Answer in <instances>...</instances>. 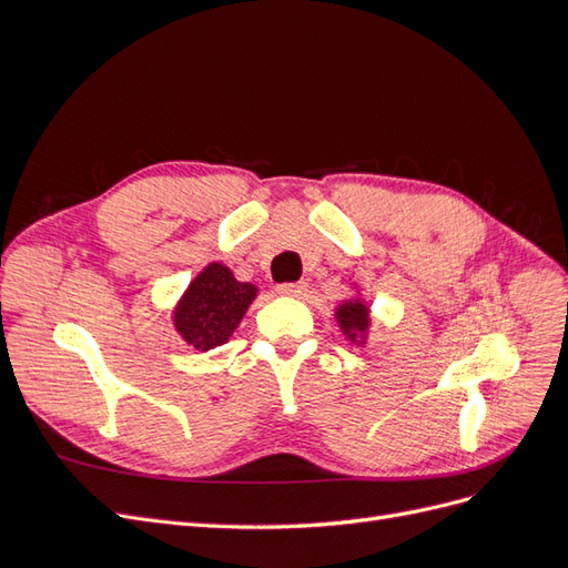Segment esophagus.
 <instances>
[{
    "instance_id": "1",
    "label": "esophagus",
    "mask_w": 568,
    "mask_h": 568,
    "mask_svg": "<svg viewBox=\"0 0 568 568\" xmlns=\"http://www.w3.org/2000/svg\"><path fill=\"white\" fill-rule=\"evenodd\" d=\"M307 284L305 282H294V284H280L277 286V294L280 296H288V298H301L305 296Z\"/></svg>"
}]
</instances>
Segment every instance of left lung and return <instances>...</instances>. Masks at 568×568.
<instances>
[{
	"label": "left lung",
	"mask_w": 568,
	"mask_h": 568,
	"mask_svg": "<svg viewBox=\"0 0 568 568\" xmlns=\"http://www.w3.org/2000/svg\"><path fill=\"white\" fill-rule=\"evenodd\" d=\"M334 317L338 322V329L343 332V336L357 343V346H365L369 336V326H372L369 305L365 303V298L357 296V298L338 303Z\"/></svg>",
	"instance_id": "1"
}]
</instances>
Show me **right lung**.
<instances>
[{
    "instance_id": "obj_1",
    "label": "right lung",
    "mask_w": 568,
    "mask_h": 568,
    "mask_svg": "<svg viewBox=\"0 0 568 568\" xmlns=\"http://www.w3.org/2000/svg\"><path fill=\"white\" fill-rule=\"evenodd\" d=\"M257 296V286L239 282L222 263H209L189 282L173 307L175 332L196 351L227 343Z\"/></svg>"
}]
</instances>
